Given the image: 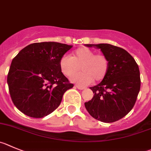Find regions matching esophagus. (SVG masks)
I'll use <instances>...</instances> for the list:
<instances>
[{
    "instance_id": "esophagus-1",
    "label": "esophagus",
    "mask_w": 151,
    "mask_h": 151,
    "mask_svg": "<svg viewBox=\"0 0 151 151\" xmlns=\"http://www.w3.org/2000/svg\"><path fill=\"white\" fill-rule=\"evenodd\" d=\"M76 87H77V88H78V89H80V90H83V89H85V87H83V86H77V85H76Z\"/></svg>"
}]
</instances>
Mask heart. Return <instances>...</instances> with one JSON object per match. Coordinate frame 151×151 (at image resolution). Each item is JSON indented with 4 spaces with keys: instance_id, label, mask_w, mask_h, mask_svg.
Segmentation results:
<instances>
[{
    "instance_id": "heart-1",
    "label": "heart",
    "mask_w": 151,
    "mask_h": 151,
    "mask_svg": "<svg viewBox=\"0 0 151 151\" xmlns=\"http://www.w3.org/2000/svg\"><path fill=\"white\" fill-rule=\"evenodd\" d=\"M80 69L82 72L71 78L73 82L80 86H86L95 80L102 81L109 71V62L102 53H96L95 50L86 47H80L74 50L71 57L63 56L60 60L62 72L67 77H71Z\"/></svg>"
}]
</instances>
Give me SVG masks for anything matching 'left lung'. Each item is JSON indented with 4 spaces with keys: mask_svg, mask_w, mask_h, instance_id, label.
Wrapping results in <instances>:
<instances>
[{
    "mask_svg": "<svg viewBox=\"0 0 151 151\" xmlns=\"http://www.w3.org/2000/svg\"><path fill=\"white\" fill-rule=\"evenodd\" d=\"M101 49L109 62L105 78L95 86L86 109L94 118L112 123L124 117L133 109L140 91V72L134 58L122 47L109 44L86 45Z\"/></svg>",
    "mask_w": 151,
    "mask_h": 151,
    "instance_id": "8db88e82",
    "label": "left lung"
}]
</instances>
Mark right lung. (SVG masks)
Here are the masks:
<instances>
[{
	"label": "right lung",
	"mask_w": 151,
	"mask_h": 151,
	"mask_svg": "<svg viewBox=\"0 0 151 151\" xmlns=\"http://www.w3.org/2000/svg\"><path fill=\"white\" fill-rule=\"evenodd\" d=\"M72 45L54 42L30 44L12 60L7 76L14 105L32 118H43L60 106L74 85L62 73L60 60Z\"/></svg>",
	"instance_id": "add662e5"
}]
</instances>
